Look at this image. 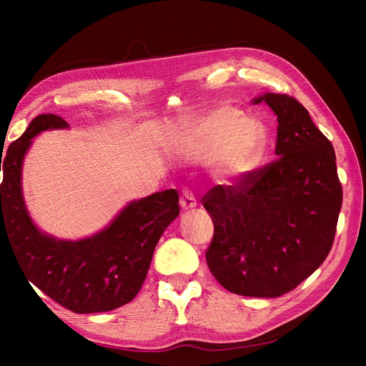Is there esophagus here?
<instances>
[{
  "label": "esophagus",
  "instance_id": "34e87169",
  "mask_svg": "<svg viewBox=\"0 0 366 366\" xmlns=\"http://www.w3.org/2000/svg\"><path fill=\"white\" fill-rule=\"evenodd\" d=\"M180 204L184 210H189V209H194L197 206V198L194 195V192L191 189H183L182 192V197H180Z\"/></svg>",
  "mask_w": 366,
  "mask_h": 366
}]
</instances>
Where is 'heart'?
Instances as JSON below:
<instances>
[{
  "mask_svg": "<svg viewBox=\"0 0 366 366\" xmlns=\"http://www.w3.org/2000/svg\"><path fill=\"white\" fill-rule=\"evenodd\" d=\"M195 145L214 152L221 177H239L253 171L267 149V132L254 119H246L234 107H219L195 127Z\"/></svg>",
  "mask_w": 366,
  "mask_h": 366,
  "instance_id": "obj_1",
  "label": "heart"
}]
</instances>
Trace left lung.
Wrapping results in <instances>:
<instances>
[{
    "label": "left lung",
    "instance_id": "1",
    "mask_svg": "<svg viewBox=\"0 0 366 366\" xmlns=\"http://www.w3.org/2000/svg\"><path fill=\"white\" fill-rule=\"evenodd\" d=\"M278 159L202 198L214 221L207 267L226 290L278 297L307 280L333 246L342 184L331 142L289 94L267 93Z\"/></svg>",
    "mask_w": 366,
    "mask_h": 366
}]
</instances>
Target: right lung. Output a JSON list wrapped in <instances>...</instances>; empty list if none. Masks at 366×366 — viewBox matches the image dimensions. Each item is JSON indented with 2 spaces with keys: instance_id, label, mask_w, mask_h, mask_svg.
I'll use <instances>...</instances> for the list:
<instances>
[{
  "instance_id": "1",
  "label": "right lung",
  "mask_w": 366,
  "mask_h": 366,
  "mask_svg": "<svg viewBox=\"0 0 366 366\" xmlns=\"http://www.w3.org/2000/svg\"><path fill=\"white\" fill-rule=\"evenodd\" d=\"M56 114H39L0 162V244L14 247L27 278L74 313H102L131 302L145 282L154 249L180 214L175 189L129 203L107 229L81 241L44 235L31 223L21 194V164L31 139L50 128H67Z\"/></svg>"
}]
</instances>
